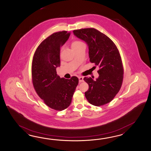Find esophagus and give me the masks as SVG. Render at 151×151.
Returning <instances> with one entry per match:
<instances>
[{
	"label": "esophagus",
	"mask_w": 151,
	"mask_h": 151,
	"mask_svg": "<svg viewBox=\"0 0 151 151\" xmlns=\"http://www.w3.org/2000/svg\"><path fill=\"white\" fill-rule=\"evenodd\" d=\"M78 79H79V82H83V77H81V76H79L78 77Z\"/></svg>",
	"instance_id": "obj_1"
}]
</instances>
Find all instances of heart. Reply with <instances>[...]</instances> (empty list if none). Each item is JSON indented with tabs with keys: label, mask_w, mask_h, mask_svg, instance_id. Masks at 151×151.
Here are the masks:
<instances>
[{
	"label": "heart",
	"mask_w": 151,
	"mask_h": 151,
	"mask_svg": "<svg viewBox=\"0 0 151 151\" xmlns=\"http://www.w3.org/2000/svg\"><path fill=\"white\" fill-rule=\"evenodd\" d=\"M82 45H84L83 42L79 41V40H75L72 43H71V47L72 48H75V47H80Z\"/></svg>",
	"instance_id": "obj_1"
}]
</instances>
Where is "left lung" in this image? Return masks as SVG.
<instances>
[{"mask_svg":"<svg viewBox=\"0 0 151 151\" xmlns=\"http://www.w3.org/2000/svg\"><path fill=\"white\" fill-rule=\"evenodd\" d=\"M73 33L87 43L90 62L100 68L97 71L99 76L96 80L91 77L84 78L89 85L85 96L95 106L107 104L120 91L124 77V68L117 47L109 37L94 28L75 30Z\"/></svg>","mask_w":151,"mask_h":151,"instance_id":"obj_1","label":"left lung"}]
</instances>
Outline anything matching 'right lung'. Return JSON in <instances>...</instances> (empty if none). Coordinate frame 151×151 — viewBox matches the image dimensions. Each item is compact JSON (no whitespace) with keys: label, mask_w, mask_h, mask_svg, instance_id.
<instances>
[{"label":"right lung","mask_w":151,"mask_h":151,"mask_svg":"<svg viewBox=\"0 0 151 151\" xmlns=\"http://www.w3.org/2000/svg\"><path fill=\"white\" fill-rule=\"evenodd\" d=\"M70 32H55L40 44L34 54L32 63V80L38 95L48 107L63 111L69 106L78 78L70 79L58 76L60 67V47L68 40Z\"/></svg>","instance_id":"obj_1"}]
</instances>
